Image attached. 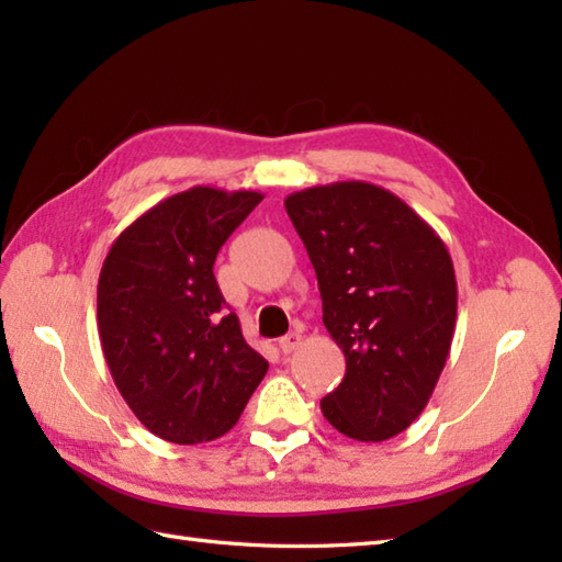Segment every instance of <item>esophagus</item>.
Wrapping results in <instances>:
<instances>
[{
	"mask_svg": "<svg viewBox=\"0 0 562 562\" xmlns=\"http://www.w3.org/2000/svg\"><path fill=\"white\" fill-rule=\"evenodd\" d=\"M278 345H280V352L282 355H290V352H294L302 345V333L300 330L288 333V336L278 340Z\"/></svg>",
	"mask_w": 562,
	"mask_h": 562,
	"instance_id": "obj_1",
	"label": "esophagus"
}]
</instances>
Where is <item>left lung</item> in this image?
Masks as SVG:
<instances>
[{
	"label": "left lung",
	"instance_id": "1",
	"mask_svg": "<svg viewBox=\"0 0 562 562\" xmlns=\"http://www.w3.org/2000/svg\"><path fill=\"white\" fill-rule=\"evenodd\" d=\"M324 300L345 376L321 401L357 441L408 429L432 396L457 328V274L445 241L391 190L364 181L284 198Z\"/></svg>",
	"mask_w": 562,
	"mask_h": 562
}]
</instances>
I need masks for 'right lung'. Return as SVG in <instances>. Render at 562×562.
<instances>
[{"instance_id": "add662e5", "label": "right lung", "mask_w": 562, "mask_h": 562, "mask_svg": "<svg viewBox=\"0 0 562 562\" xmlns=\"http://www.w3.org/2000/svg\"><path fill=\"white\" fill-rule=\"evenodd\" d=\"M256 190L195 186L115 238L99 274V336L117 391L149 432L212 441L238 423L268 372L214 280L220 248Z\"/></svg>"}]
</instances>
